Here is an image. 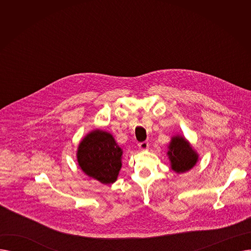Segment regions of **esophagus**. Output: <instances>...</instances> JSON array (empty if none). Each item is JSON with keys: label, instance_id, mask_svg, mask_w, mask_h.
<instances>
[{"label": "esophagus", "instance_id": "esophagus-1", "mask_svg": "<svg viewBox=\"0 0 251 251\" xmlns=\"http://www.w3.org/2000/svg\"><path fill=\"white\" fill-rule=\"evenodd\" d=\"M150 147V143L148 141H142L140 143H138V148L141 150V151H146L148 150Z\"/></svg>", "mask_w": 251, "mask_h": 251}]
</instances>
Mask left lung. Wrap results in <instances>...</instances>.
Masks as SVG:
<instances>
[{
  "instance_id": "8db88e82",
  "label": "left lung",
  "mask_w": 251,
  "mask_h": 251,
  "mask_svg": "<svg viewBox=\"0 0 251 251\" xmlns=\"http://www.w3.org/2000/svg\"><path fill=\"white\" fill-rule=\"evenodd\" d=\"M168 149L167 153L171 161V168L176 173H184L189 171L199 161V154L183 136L177 135L172 137Z\"/></svg>"
}]
</instances>
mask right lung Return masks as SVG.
Segmentation results:
<instances>
[{"instance_id":"right-lung-1","label":"right lung","mask_w":251,"mask_h":251,"mask_svg":"<svg viewBox=\"0 0 251 251\" xmlns=\"http://www.w3.org/2000/svg\"><path fill=\"white\" fill-rule=\"evenodd\" d=\"M122 153L111 133L97 129L79 143L77 162L87 176L111 184L117 180L122 167Z\"/></svg>"}]
</instances>
